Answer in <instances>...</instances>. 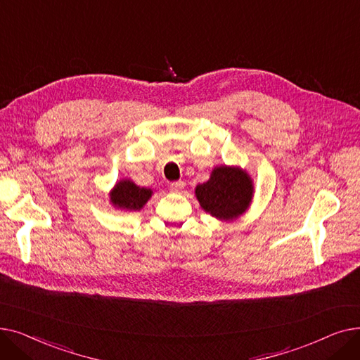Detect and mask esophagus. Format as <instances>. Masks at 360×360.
<instances>
[{
  "label": "esophagus",
  "instance_id": "1",
  "mask_svg": "<svg viewBox=\"0 0 360 360\" xmlns=\"http://www.w3.org/2000/svg\"><path fill=\"white\" fill-rule=\"evenodd\" d=\"M169 189H171V192L179 193V192H181V191L184 189V183H183V181H174V183H171V184H169Z\"/></svg>",
  "mask_w": 360,
  "mask_h": 360
}]
</instances>
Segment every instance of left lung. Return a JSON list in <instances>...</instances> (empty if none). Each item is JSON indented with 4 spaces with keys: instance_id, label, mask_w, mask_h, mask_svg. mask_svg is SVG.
<instances>
[{
    "instance_id": "8db88e82",
    "label": "left lung",
    "mask_w": 360,
    "mask_h": 360,
    "mask_svg": "<svg viewBox=\"0 0 360 360\" xmlns=\"http://www.w3.org/2000/svg\"><path fill=\"white\" fill-rule=\"evenodd\" d=\"M253 180L246 169L237 165H218L210 180L195 189L200 208L219 221L242 217L253 199Z\"/></svg>"
}]
</instances>
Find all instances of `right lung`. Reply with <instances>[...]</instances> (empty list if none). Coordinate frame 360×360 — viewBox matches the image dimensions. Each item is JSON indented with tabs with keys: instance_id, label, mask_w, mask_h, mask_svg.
Here are the masks:
<instances>
[{
	"instance_id": "add662e5",
	"label": "right lung",
	"mask_w": 360,
	"mask_h": 360,
	"mask_svg": "<svg viewBox=\"0 0 360 360\" xmlns=\"http://www.w3.org/2000/svg\"><path fill=\"white\" fill-rule=\"evenodd\" d=\"M152 193V189L141 187L130 179H123L114 184L110 192V202L117 210L141 211Z\"/></svg>"
}]
</instances>
